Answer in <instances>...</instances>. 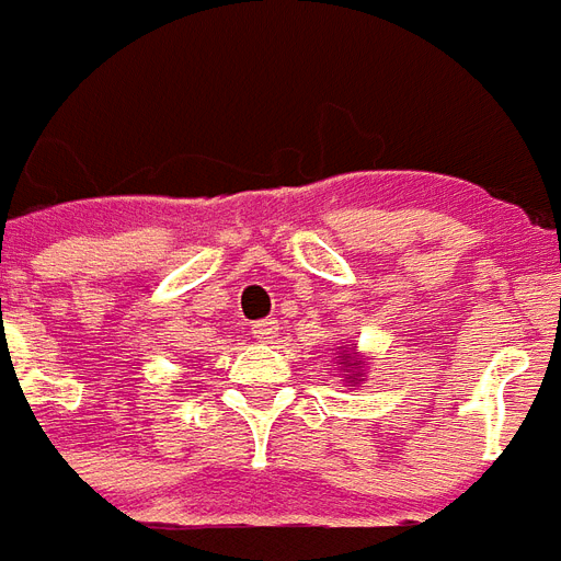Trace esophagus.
Returning a JSON list of instances; mask_svg holds the SVG:
<instances>
[{
	"instance_id": "1",
	"label": "esophagus",
	"mask_w": 561,
	"mask_h": 561,
	"mask_svg": "<svg viewBox=\"0 0 561 561\" xmlns=\"http://www.w3.org/2000/svg\"><path fill=\"white\" fill-rule=\"evenodd\" d=\"M252 335L261 339V342H273L276 335H279V321H273V318H264V321L252 323Z\"/></svg>"
}]
</instances>
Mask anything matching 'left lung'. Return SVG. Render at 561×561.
Returning <instances> with one entry per match:
<instances>
[{
    "label": "left lung",
    "instance_id": "obj_1",
    "mask_svg": "<svg viewBox=\"0 0 561 561\" xmlns=\"http://www.w3.org/2000/svg\"><path fill=\"white\" fill-rule=\"evenodd\" d=\"M354 365H356V363H354Z\"/></svg>",
    "mask_w": 561,
    "mask_h": 561
}]
</instances>
